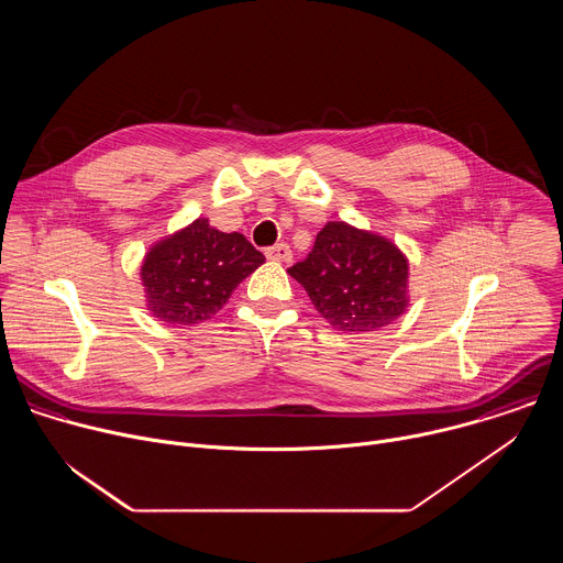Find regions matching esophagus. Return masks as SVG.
<instances>
[{
  "label": "esophagus",
  "instance_id": "esophagus-1",
  "mask_svg": "<svg viewBox=\"0 0 563 563\" xmlns=\"http://www.w3.org/2000/svg\"><path fill=\"white\" fill-rule=\"evenodd\" d=\"M265 254H267V258H269V261H276V263H289V261L294 258V254H291L289 245H285V243H278V245L269 247Z\"/></svg>",
  "mask_w": 563,
  "mask_h": 563
}]
</instances>
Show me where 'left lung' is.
<instances>
[{"instance_id": "obj_1", "label": "left lung", "mask_w": 563, "mask_h": 563, "mask_svg": "<svg viewBox=\"0 0 563 563\" xmlns=\"http://www.w3.org/2000/svg\"><path fill=\"white\" fill-rule=\"evenodd\" d=\"M316 311L345 334H367L391 325L410 302V265L389 238L343 220L318 231L313 250L287 269Z\"/></svg>"}]
</instances>
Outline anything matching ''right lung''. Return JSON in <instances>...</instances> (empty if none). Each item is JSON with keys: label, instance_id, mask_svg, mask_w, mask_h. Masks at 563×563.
Listing matches in <instances>:
<instances>
[{"label": "right lung", "instance_id": "obj_1", "mask_svg": "<svg viewBox=\"0 0 563 563\" xmlns=\"http://www.w3.org/2000/svg\"><path fill=\"white\" fill-rule=\"evenodd\" d=\"M263 263L243 233L198 218L146 252L140 269L146 307L169 325L205 323Z\"/></svg>", "mask_w": 563, "mask_h": 563}]
</instances>
